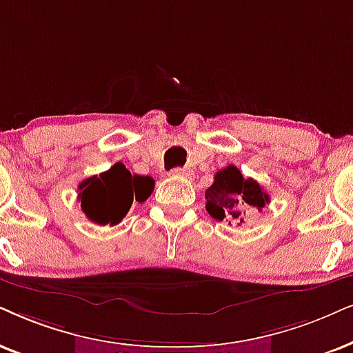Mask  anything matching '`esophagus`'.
<instances>
[{
	"label": "esophagus",
	"instance_id": "34e87169",
	"mask_svg": "<svg viewBox=\"0 0 353 353\" xmlns=\"http://www.w3.org/2000/svg\"><path fill=\"white\" fill-rule=\"evenodd\" d=\"M172 176H179V177H190L192 171L189 168H176L172 169Z\"/></svg>",
	"mask_w": 353,
	"mask_h": 353
}]
</instances>
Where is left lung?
Listing matches in <instances>:
<instances>
[{
	"label": "left lung",
	"instance_id": "obj_1",
	"mask_svg": "<svg viewBox=\"0 0 353 353\" xmlns=\"http://www.w3.org/2000/svg\"><path fill=\"white\" fill-rule=\"evenodd\" d=\"M207 212L218 221L241 225L246 210H259L270 202L269 194L252 177H244L233 164L215 174L213 184L205 192Z\"/></svg>",
	"mask_w": 353,
	"mask_h": 353
}]
</instances>
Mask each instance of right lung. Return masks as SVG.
<instances>
[{
	"label": "right lung",
	"instance_id": "add662e5",
	"mask_svg": "<svg viewBox=\"0 0 353 353\" xmlns=\"http://www.w3.org/2000/svg\"><path fill=\"white\" fill-rule=\"evenodd\" d=\"M154 189L150 176L132 174L122 163H115L109 171L92 176L79 184L78 199L89 220L97 225H119L132 203H141Z\"/></svg>",
	"mask_w": 353,
	"mask_h": 353
}]
</instances>
